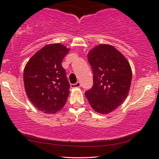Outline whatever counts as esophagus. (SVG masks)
Instances as JSON below:
<instances>
[{
  "mask_svg": "<svg viewBox=\"0 0 159 159\" xmlns=\"http://www.w3.org/2000/svg\"><path fill=\"white\" fill-rule=\"evenodd\" d=\"M80 86V82H76L75 84H71L70 85V87L71 88H79V87Z\"/></svg>",
  "mask_w": 159,
  "mask_h": 159,
  "instance_id": "obj_1",
  "label": "esophagus"
}]
</instances>
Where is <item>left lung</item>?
<instances>
[{
  "label": "left lung",
  "instance_id": "8db88e82",
  "mask_svg": "<svg viewBox=\"0 0 159 159\" xmlns=\"http://www.w3.org/2000/svg\"><path fill=\"white\" fill-rule=\"evenodd\" d=\"M93 85L85 95L94 111L108 114L117 109L128 95L132 80L129 63L110 44H100L89 51Z\"/></svg>",
  "mask_w": 159,
  "mask_h": 159
}]
</instances>
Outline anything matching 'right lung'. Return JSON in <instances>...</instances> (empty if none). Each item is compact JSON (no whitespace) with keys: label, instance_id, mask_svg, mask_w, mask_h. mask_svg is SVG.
Here are the masks:
<instances>
[{"label":"right lung","instance_id":"1","mask_svg":"<svg viewBox=\"0 0 159 159\" xmlns=\"http://www.w3.org/2000/svg\"><path fill=\"white\" fill-rule=\"evenodd\" d=\"M69 51L60 43L49 44L37 51L25 66L26 95L39 111L55 114L66 104L70 84L61 63Z\"/></svg>","mask_w":159,"mask_h":159}]
</instances>
